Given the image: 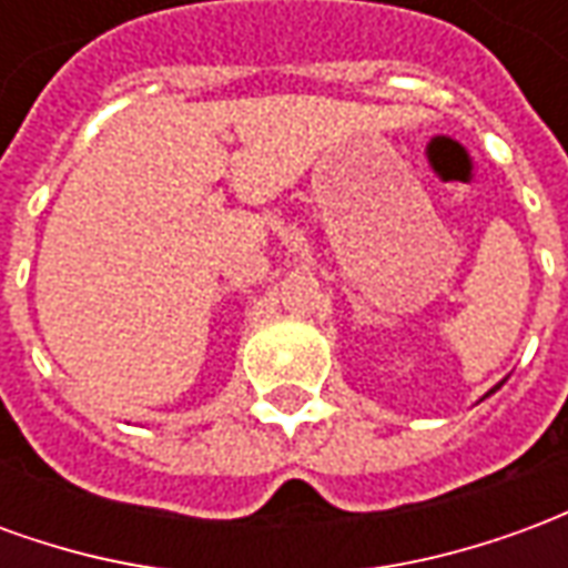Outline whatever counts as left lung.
<instances>
[{"instance_id":"left-lung-1","label":"left lung","mask_w":568,"mask_h":568,"mask_svg":"<svg viewBox=\"0 0 568 568\" xmlns=\"http://www.w3.org/2000/svg\"><path fill=\"white\" fill-rule=\"evenodd\" d=\"M487 395H489V393H487Z\"/></svg>"}]
</instances>
